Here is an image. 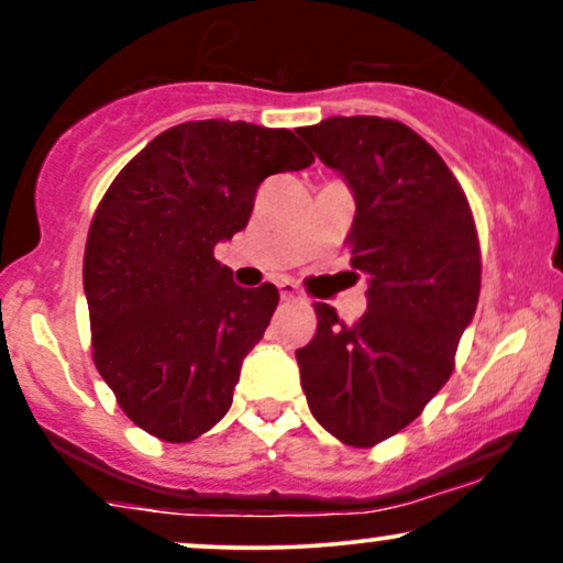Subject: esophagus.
I'll list each match as a JSON object with an SVG mask.
<instances>
[{
	"label": "esophagus",
	"instance_id": "obj_1",
	"mask_svg": "<svg viewBox=\"0 0 563 563\" xmlns=\"http://www.w3.org/2000/svg\"><path fill=\"white\" fill-rule=\"evenodd\" d=\"M277 288H280V296H283V299H286V301H296V299H301L299 288H296L294 283H290V280H283L280 286H277Z\"/></svg>",
	"mask_w": 563,
	"mask_h": 563
}]
</instances>
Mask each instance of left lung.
I'll list each match as a JSON object with an SVG mask.
<instances>
[{
	"instance_id": "left-lung-1",
	"label": "left lung",
	"mask_w": 563,
	"mask_h": 563,
	"mask_svg": "<svg viewBox=\"0 0 563 563\" xmlns=\"http://www.w3.org/2000/svg\"><path fill=\"white\" fill-rule=\"evenodd\" d=\"M299 137L352 187L346 245L371 280L367 312L352 325L314 303L318 331L296 349L301 389L322 429L373 448L416 421L452 376L479 303V235L455 174L402 121L331 115Z\"/></svg>"
}]
</instances>
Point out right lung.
<instances>
[{"mask_svg": "<svg viewBox=\"0 0 563 563\" xmlns=\"http://www.w3.org/2000/svg\"><path fill=\"white\" fill-rule=\"evenodd\" d=\"M314 156L290 129L185 121L115 174L84 249L92 360L132 423L192 442L224 418L280 294L241 288L214 245L249 224L269 174Z\"/></svg>", "mask_w": 563, "mask_h": 563, "instance_id": "right-lung-1", "label": "right lung"}]
</instances>
